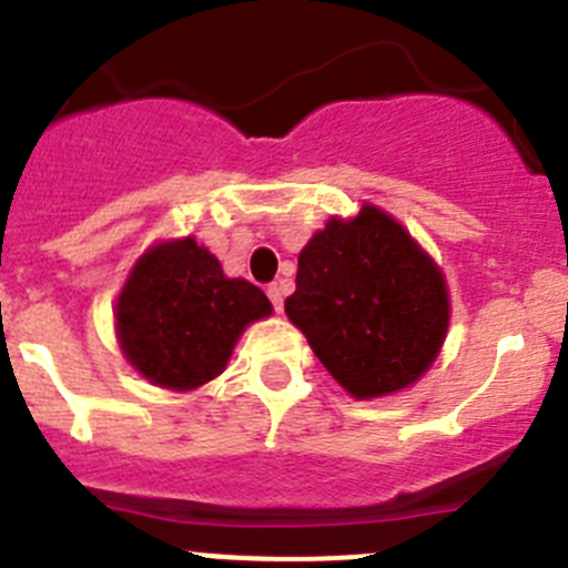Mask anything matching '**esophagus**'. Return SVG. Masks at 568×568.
Here are the masks:
<instances>
[{
	"instance_id": "obj_1",
	"label": "esophagus",
	"mask_w": 568,
	"mask_h": 568,
	"mask_svg": "<svg viewBox=\"0 0 568 568\" xmlns=\"http://www.w3.org/2000/svg\"><path fill=\"white\" fill-rule=\"evenodd\" d=\"M266 294H268V300H272L274 311H283V285L272 283V285H268V288H266Z\"/></svg>"
}]
</instances>
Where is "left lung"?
<instances>
[{
  "mask_svg": "<svg viewBox=\"0 0 568 568\" xmlns=\"http://www.w3.org/2000/svg\"><path fill=\"white\" fill-rule=\"evenodd\" d=\"M285 314L349 395L381 397L432 367L448 331V291L404 226L362 206L302 248Z\"/></svg>",
  "mask_w": 568,
  "mask_h": 568,
  "instance_id": "8db88e82",
  "label": "left lung"
}]
</instances>
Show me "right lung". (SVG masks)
<instances>
[{"label":"right lung","mask_w":568,"mask_h":568,"mask_svg":"<svg viewBox=\"0 0 568 568\" xmlns=\"http://www.w3.org/2000/svg\"><path fill=\"white\" fill-rule=\"evenodd\" d=\"M268 314L257 285L224 277L215 254L184 237L142 254L116 300V333L148 381L195 389L226 367L243 327Z\"/></svg>","instance_id":"obj_1"}]
</instances>
